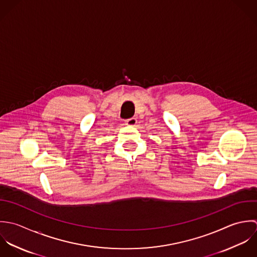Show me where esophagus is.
Instances as JSON below:
<instances>
[{"mask_svg":"<svg viewBox=\"0 0 257 257\" xmlns=\"http://www.w3.org/2000/svg\"><path fill=\"white\" fill-rule=\"evenodd\" d=\"M125 124L128 126H135L137 124V119L136 118H130L125 120Z\"/></svg>","mask_w":257,"mask_h":257,"instance_id":"34e87169","label":"esophagus"}]
</instances>
